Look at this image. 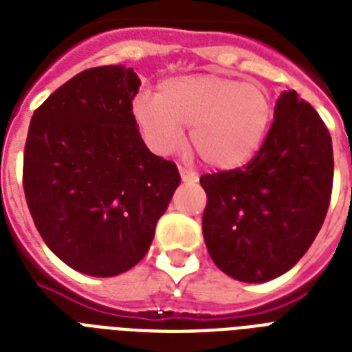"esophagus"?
Masks as SVG:
<instances>
[{
    "instance_id": "obj_1",
    "label": "esophagus",
    "mask_w": 352,
    "mask_h": 352,
    "mask_svg": "<svg viewBox=\"0 0 352 352\" xmlns=\"http://www.w3.org/2000/svg\"><path fill=\"white\" fill-rule=\"evenodd\" d=\"M179 173H181V179L184 182H190V184H193V182H197L199 181V177L195 175V173H193V171H190V170H186V168H179Z\"/></svg>"
}]
</instances>
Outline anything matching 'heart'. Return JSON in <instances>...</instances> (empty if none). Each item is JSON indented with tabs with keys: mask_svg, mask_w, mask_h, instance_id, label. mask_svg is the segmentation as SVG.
Masks as SVG:
<instances>
[{
	"mask_svg": "<svg viewBox=\"0 0 352 352\" xmlns=\"http://www.w3.org/2000/svg\"><path fill=\"white\" fill-rule=\"evenodd\" d=\"M272 100L263 85L223 74H188L164 80L159 95L133 100V118L155 153L170 155L192 127L193 149L215 170L248 164L268 135Z\"/></svg>",
	"mask_w": 352,
	"mask_h": 352,
	"instance_id": "1",
	"label": "heart"
}]
</instances>
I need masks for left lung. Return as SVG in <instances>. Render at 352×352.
Returning a JSON list of instances; mask_svg holds the SVG:
<instances>
[{"label":"left lung","instance_id":"1","mask_svg":"<svg viewBox=\"0 0 352 352\" xmlns=\"http://www.w3.org/2000/svg\"><path fill=\"white\" fill-rule=\"evenodd\" d=\"M333 175L327 126L296 91H285L256 157L243 168L201 177L210 257L245 283L290 270L325 221Z\"/></svg>","mask_w":352,"mask_h":352}]
</instances>
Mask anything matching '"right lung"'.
I'll return each mask as SVG.
<instances>
[{
  "instance_id": "right-lung-1",
  "label": "right lung",
  "mask_w": 352,
  "mask_h": 352,
  "mask_svg": "<svg viewBox=\"0 0 352 352\" xmlns=\"http://www.w3.org/2000/svg\"><path fill=\"white\" fill-rule=\"evenodd\" d=\"M140 78L124 65L85 69L32 115L23 190L45 245L74 270L111 278L149 250L181 182L146 148L133 118Z\"/></svg>"
}]
</instances>
